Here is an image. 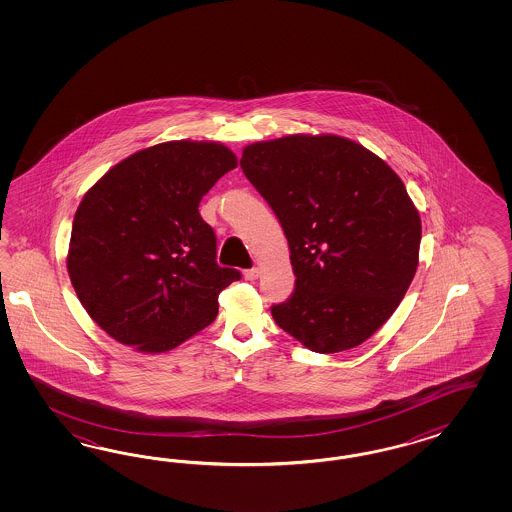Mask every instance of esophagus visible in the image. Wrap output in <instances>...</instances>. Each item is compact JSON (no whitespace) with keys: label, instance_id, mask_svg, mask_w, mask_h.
Instances as JSON below:
<instances>
[{"label":"esophagus","instance_id":"esophagus-1","mask_svg":"<svg viewBox=\"0 0 512 512\" xmlns=\"http://www.w3.org/2000/svg\"><path fill=\"white\" fill-rule=\"evenodd\" d=\"M261 276V270L259 268H249V270H244V278L248 279V281H253V279H257Z\"/></svg>","mask_w":512,"mask_h":512}]
</instances>
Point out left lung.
Here are the masks:
<instances>
[{
  "instance_id": "obj_1",
  "label": "left lung",
  "mask_w": 512,
  "mask_h": 512,
  "mask_svg": "<svg viewBox=\"0 0 512 512\" xmlns=\"http://www.w3.org/2000/svg\"><path fill=\"white\" fill-rule=\"evenodd\" d=\"M240 167L291 249L295 293L272 306L279 328L315 353L368 340L400 306L419 266L420 216L400 176L338 135L255 142Z\"/></svg>"
}]
</instances>
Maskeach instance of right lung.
<instances>
[{
  "mask_svg": "<svg viewBox=\"0 0 512 512\" xmlns=\"http://www.w3.org/2000/svg\"><path fill=\"white\" fill-rule=\"evenodd\" d=\"M236 155L219 142L171 140L114 165L78 204L67 272L114 340L165 353L210 325L217 296L242 278L216 261L199 202Z\"/></svg>",
  "mask_w": 512,
  "mask_h": 512,
  "instance_id": "obj_1",
  "label": "right lung"
}]
</instances>
